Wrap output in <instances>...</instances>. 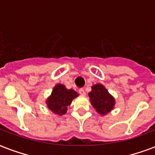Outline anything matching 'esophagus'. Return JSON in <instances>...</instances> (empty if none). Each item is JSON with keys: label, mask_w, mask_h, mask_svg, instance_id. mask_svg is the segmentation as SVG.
I'll return each instance as SVG.
<instances>
[{"label": "esophagus", "mask_w": 155, "mask_h": 155, "mask_svg": "<svg viewBox=\"0 0 155 155\" xmlns=\"http://www.w3.org/2000/svg\"><path fill=\"white\" fill-rule=\"evenodd\" d=\"M79 93H80L81 95H84V94H85V91H84V90L83 88H81V89L79 90Z\"/></svg>", "instance_id": "34e87169"}]
</instances>
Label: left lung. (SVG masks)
Returning a JSON list of instances; mask_svg holds the SVG:
<instances>
[{
	"label": "left lung",
	"instance_id": "left-lung-1",
	"mask_svg": "<svg viewBox=\"0 0 155 155\" xmlns=\"http://www.w3.org/2000/svg\"><path fill=\"white\" fill-rule=\"evenodd\" d=\"M91 104L98 113L107 114L114 106V99L109 94L107 90L101 84L92 86V91L89 93Z\"/></svg>",
	"mask_w": 155,
	"mask_h": 155
}]
</instances>
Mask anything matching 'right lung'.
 I'll return each instance as SVG.
<instances>
[{"label":"right lung","instance_id":"right-lung-1","mask_svg":"<svg viewBox=\"0 0 155 155\" xmlns=\"http://www.w3.org/2000/svg\"><path fill=\"white\" fill-rule=\"evenodd\" d=\"M78 94L74 90H67L63 84H59L53 89L52 94L46 101L48 108L54 114L62 115L66 113L67 107Z\"/></svg>","mask_w":155,"mask_h":155}]
</instances>
